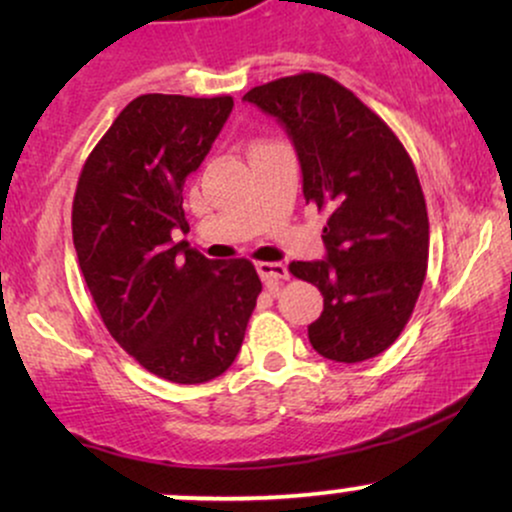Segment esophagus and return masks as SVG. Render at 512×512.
Here are the masks:
<instances>
[{"label": "esophagus", "mask_w": 512, "mask_h": 512, "mask_svg": "<svg viewBox=\"0 0 512 512\" xmlns=\"http://www.w3.org/2000/svg\"><path fill=\"white\" fill-rule=\"evenodd\" d=\"M257 274L262 276L264 284H276L281 279H289V269L281 262H260L257 264Z\"/></svg>", "instance_id": "34e87169"}]
</instances>
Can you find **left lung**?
Listing matches in <instances>:
<instances>
[{
    "label": "left lung",
    "mask_w": 512,
    "mask_h": 512,
    "mask_svg": "<svg viewBox=\"0 0 512 512\" xmlns=\"http://www.w3.org/2000/svg\"><path fill=\"white\" fill-rule=\"evenodd\" d=\"M243 101L286 129L305 202L330 209L325 260L289 264L325 298L308 325L310 344L339 363L383 354L409 322L426 279V199L407 149L325 74L284 76L250 88Z\"/></svg>",
    "instance_id": "1"
}]
</instances>
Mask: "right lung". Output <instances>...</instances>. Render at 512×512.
Segmentation results:
<instances>
[{
    "instance_id": "1",
    "label": "right lung",
    "mask_w": 512,
    "mask_h": 512,
    "mask_svg": "<svg viewBox=\"0 0 512 512\" xmlns=\"http://www.w3.org/2000/svg\"><path fill=\"white\" fill-rule=\"evenodd\" d=\"M231 110V96L134 98L86 158L74 195L76 257L105 327L178 385L231 368L262 291L250 260H207L170 238L190 231L182 187Z\"/></svg>"
}]
</instances>
